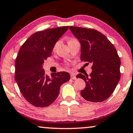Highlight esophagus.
Wrapping results in <instances>:
<instances>
[{"mask_svg":"<svg viewBox=\"0 0 133 133\" xmlns=\"http://www.w3.org/2000/svg\"><path fill=\"white\" fill-rule=\"evenodd\" d=\"M70 78H71V79H73V80H76L77 79L76 75L74 74H70Z\"/></svg>","mask_w":133,"mask_h":133,"instance_id":"esophagus-1","label":"esophagus"}]
</instances>
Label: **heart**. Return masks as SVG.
<instances>
[{"label":"heart","instance_id":"1","mask_svg":"<svg viewBox=\"0 0 133 133\" xmlns=\"http://www.w3.org/2000/svg\"><path fill=\"white\" fill-rule=\"evenodd\" d=\"M74 40H76L75 39H69L68 40V43H69V42H73V41H74ZM57 44H58V42H57L56 44H55V46H54V48H55V47L56 46V45H57Z\"/></svg>","mask_w":133,"mask_h":133}]
</instances>
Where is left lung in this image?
<instances>
[{
    "mask_svg": "<svg viewBox=\"0 0 133 133\" xmlns=\"http://www.w3.org/2000/svg\"><path fill=\"white\" fill-rule=\"evenodd\" d=\"M81 43L80 60L92 63L90 76L79 74L86 87L80 92L90 102H102L113 93L120 78V59L115 46L101 32L93 29L69 26Z\"/></svg>",
    "mask_w": 133,
    "mask_h": 133,
    "instance_id": "8db88e82",
    "label": "left lung"
}]
</instances>
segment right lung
<instances>
[{
  "mask_svg": "<svg viewBox=\"0 0 133 133\" xmlns=\"http://www.w3.org/2000/svg\"><path fill=\"white\" fill-rule=\"evenodd\" d=\"M69 26L48 29L33 34L22 45L15 61V78L20 91L32 105L45 107L56 100L62 84L70 80L68 72L45 75L44 61L51 55L55 43Z\"/></svg>",
  "mask_w": 133,
  "mask_h": 133,
  "instance_id": "right-lung-1",
  "label": "right lung"
}]
</instances>
